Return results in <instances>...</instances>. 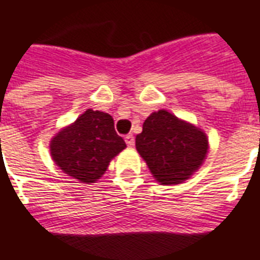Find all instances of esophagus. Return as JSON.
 Listing matches in <instances>:
<instances>
[{
	"label": "esophagus",
	"instance_id": "esophagus-1",
	"mask_svg": "<svg viewBox=\"0 0 260 260\" xmlns=\"http://www.w3.org/2000/svg\"><path fill=\"white\" fill-rule=\"evenodd\" d=\"M124 139H125V143L128 144L129 147H132V146L135 144V138H134V135H132V134H128Z\"/></svg>",
	"mask_w": 260,
	"mask_h": 260
}]
</instances>
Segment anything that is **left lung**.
Returning <instances> with one entry per match:
<instances>
[{
  "mask_svg": "<svg viewBox=\"0 0 260 260\" xmlns=\"http://www.w3.org/2000/svg\"><path fill=\"white\" fill-rule=\"evenodd\" d=\"M136 150L159 183L180 184L199 169L209 150L206 135L199 128L166 110L146 118L136 136Z\"/></svg>",
  "mask_w": 260,
  "mask_h": 260,
  "instance_id": "left-lung-1",
  "label": "left lung"
}]
</instances>
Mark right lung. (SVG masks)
I'll use <instances>...</instances> for the list:
<instances>
[{"label": "right lung", "mask_w": 260, "mask_h": 260, "mask_svg": "<svg viewBox=\"0 0 260 260\" xmlns=\"http://www.w3.org/2000/svg\"><path fill=\"white\" fill-rule=\"evenodd\" d=\"M114 129L113 117L91 110L55 135L50 151L57 166L83 183H94L106 172L112 158L125 148Z\"/></svg>", "instance_id": "add662e5"}]
</instances>
